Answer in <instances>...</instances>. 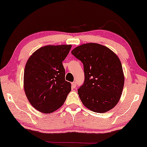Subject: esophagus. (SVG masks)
<instances>
[{
    "instance_id": "34e87169",
    "label": "esophagus",
    "mask_w": 147,
    "mask_h": 147,
    "mask_svg": "<svg viewBox=\"0 0 147 147\" xmlns=\"http://www.w3.org/2000/svg\"><path fill=\"white\" fill-rule=\"evenodd\" d=\"M71 86H72V87H73V88H75L76 86V82L75 81H74V82H72Z\"/></svg>"
}]
</instances>
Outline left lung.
Wrapping results in <instances>:
<instances>
[{
  "instance_id": "8db88e82",
  "label": "left lung",
  "mask_w": 147,
  "mask_h": 147,
  "mask_svg": "<svg viewBox=\"0 0 147 147\" xmlns=\"http://www.w3.org/2000/svg\"><path fill=\"white\" fill-rule=\"evenodd\" d=\"M83 64L84 83L78 89L82 102L95 113H105L119 102L124 86L121 61L107 47L88 43L72 51Z\"/></svg>"
}]
</instances>
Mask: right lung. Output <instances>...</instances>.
<instances>
[{
  "label": "right lung",
  "mask_w": 147,
  "mask_h": 147,
  "mask_svg": "<svg viewBox=\"0 0 147 147\" xmlns=\"http://www.w3.org/2000/svg\"><path fill=\"white\" fill-rule=\"evenodd\" d=\"M71 45H48L30 56L24 73V88L28 101L36 110L51 113L59 109L71 90L65 80L63 61Z\"/></svg>",
  "instance_id": "add662e5"
}]
</instances>
